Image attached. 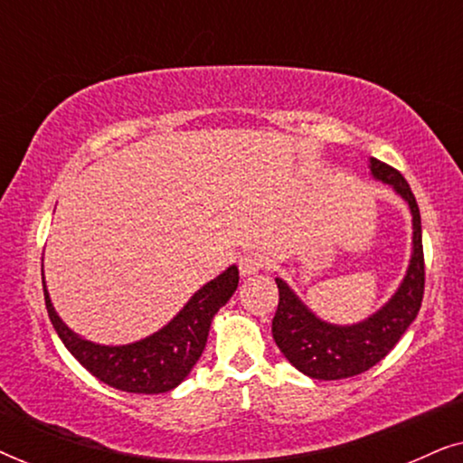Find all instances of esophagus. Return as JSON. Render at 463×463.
Listing matches in <instances>:
<instances>
[{
    "label": "esophagus",
    "instance_id": "esophagus-1",
    "mask_svg": "<svg viewBox=\"0 0 463 463\" xmlns=\"http://www.w3.org/2000/svg\"><path fill=\"white\" fill-rule=\"evenodd\" d=\"M238 268H240V274L244 278L255 276L263 269V259L261 255H257V252H246V255L238 259Z\"/></svg>",
    "mask_w": 463,
    "mask_h": 463
}]
</instances>
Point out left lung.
<instances>
[{
    "label": "left lung",
    "mask_w": 463,
    "mask_h": 463,
    "mask_svg": "<svg viewBox=\"0 0 463 463\" xmlns=\"http://www.w3.org/2000/svg\"><path fill=\"white\" fill-rule=\"evenodd\" d=\"M371 176L390 185L407 202L413 223V249L407 274L398 284L396 293L369 318L356 325H333L316 316L299 295L282 278H276L278 309L271 322L276 345L284 358L312 379H345L369 371L398 344L404 331L413 325L423 299V246H421V217L415 195L404 176L388 164L369 157Z\"/></svg>",
    "instance_id": "8db88e82"
}]
</instances>
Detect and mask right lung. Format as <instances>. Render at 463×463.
I'll use <instances>...</instances> for the list:
<instances>
[{"label":"right lung","mask_w":463,"mask_h":463,"mask_svg":"<svg viewBox=\"0 0 463 463\" xmlns=\"http://www.w3.org/2000/svg\"><path fill=\"white\" fill-rule=\"evenodd\" d=\"M238 280V268L230 265L223 274L195 290L166 326L126 345H103L80 337L56 314L46 280L42 282L50 322L67 350L86 371L116 390L132 394H164L175 390L200 360L214 314L236 293Z\"/></svg>","instance_id":"obj_1"}]
</instances>
